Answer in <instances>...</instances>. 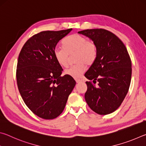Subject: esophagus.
<instances>
[{
    "label": "esophagus",
    "instance_id": "obj_1",
    "mask_svg": "<svg viewBox=\"0 0 146 146\" xmlns=\"http://www.w3.org/2000/svg\"><path fill=\"white\" fill-rule=\"evenodd\" d=\"M75 81H76V83H80V82H82V80H80V79H76Z\"/></svg>",
    "mask_w": 146,
    "mask_h": 146
}]
</instances>
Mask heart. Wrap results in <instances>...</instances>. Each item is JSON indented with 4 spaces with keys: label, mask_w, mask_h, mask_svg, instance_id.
Masks as SVG:
<instances>
[{
    "label": "heart",
    "mask_w": 146,
    "mask_h": 146,
    "mask_svg": "<svg viewBox=\"0 0 146 146\" xmlns=\"http://www.w3.org/2000/svg\"><path fill=\"white\" fill-rule=\"evenodd\" d=\"M62 48L56 47L53 51L54 57L62 67L68 66L69 55L75 53L74 60L76 64L71 66L64 73L75 78H80L86 70V64L90 66L96 60L97 48L93 41L88 40L85 36L73 34L62 42Z\"/></svg>",
    "instance_id": "obj_1"
}]
</instances>
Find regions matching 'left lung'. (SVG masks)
<instances>
[{
  "instance_id": "1",
  "label": "left lung",
  "mask_w": 146,
  "mask_h": 146,
  "mask_svg": "<svg viewBox=\"0 0 146 146\" xmlns=\"http://www.w3.org/2000/svg\"><path fill=\"white\" fill-rule=\"evenodd\" d=\"M78 33L90 38L97 48L96 60L85 73L91 80L86 82L85 100L93 111L110 114L120 107L129 90L132 72L130 56L120 39L106 29Z\"/></svg>"
}]
</instances>
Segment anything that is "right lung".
Returning <instances> with one entry per match:
<instances>
[{"instance_id": "obj_1", "label": "right lung", "mask_w": 146, "mask_h": 146, "mask_svg": "<svg viewBox=\"0 0 146 146\" xmlns=\"http://www.w3.org/2000/svg\"><path fill=\"white\" fill-rule=\"evenodd\" d=\"M72 29L41 31L28 39L19 53L17 82L24 103L34 114L50 120L60 115L76 84L61 76L62 68L54 57L56 44Z\"/></svg>"}]
</instances>
